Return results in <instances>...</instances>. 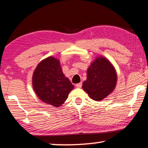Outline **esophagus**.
<instances>
[{
    "mask_svg": "<svg viewBox=\"0 0 148 148\" xmlns=\"http://www.w3.org/2000/svg\"><path fill=\"white\" fill-rule=\"evenodd\" d=\"M82 82H80V83H78V84H77L76 85V87H77V88H80V87H82Z\"/></svg>",
    "mask_w": 148,
    "mask_h": 148,
    "instance_id": "esophagus-1",
    "label": "esophagus"
}]
</instances>
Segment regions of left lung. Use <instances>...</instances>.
<instances>
[{"instance_id": "left-lung-1", "label": "left lung", "mask_w": 148, "mask_h": 148, "mask_svg": "<svg viewBox=\"0 0 148 148\" xmlns=\"http://www.w3.org/2000/svg\"><path fill=\"white\" fill-rule=\"evenodd\" d=\"M117 72L108 59L97 57L87 71V79L82 88L95 101H101L114 91L117 84Z\"/></svg>"}]
</instances>
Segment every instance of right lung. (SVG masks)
Here are the masks:
<instances>
[{
  "label": "right lung",
  "instance_id": "1",
  "mask_svg": "<svg viewBox=\"0 0 148 148\" xmlns=\"http://www.w3.org/2000/svg\"><path fill=\"white\" fill-rule=\"evenodd\" d=\"M32 83L39 99L54 107L61 106L74 87L62 72L59 60L53 57L39 62L33 72Z\"/></svg>",
  "mask_w": 148,
  "mask_h": 148
}]
</instances>
